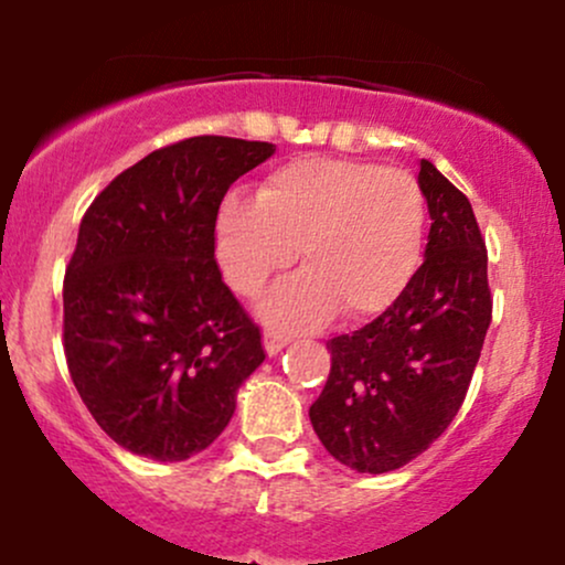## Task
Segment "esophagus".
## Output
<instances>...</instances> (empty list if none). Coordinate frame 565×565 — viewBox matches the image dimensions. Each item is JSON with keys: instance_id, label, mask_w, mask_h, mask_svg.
I'll return each instance as SVG.
<instances>
[{"instance_id": "esophagus-1", "label": "esophagus", "mask_w": 565, "mask_h": 565, "mask_svg": "<svg viewBox=\"0 0 565 565\" xmlns=\"http://www.w3.org/2000/svg\"><path fill=\"white\" fill-rule=\"evenodd\" d=\"M263 344H265V352L268 355H276V352H281L284 348L289 344V337L281 334V331H274V329H265L263 334Z\"/></svg>"}]
</instances>
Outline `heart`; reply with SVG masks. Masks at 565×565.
Listing matches in <instances>:
<instances>
[{"label":"heart","mask_w":565,"mask_h":565,"mask_svg":"<svg viewBox=\"0 0 565 565\" xmlns=\"http://www.w3.org/2000/svg\"><path fill=\"white\" fill-rule=\"evenodd\" d=\"M426 244V202L411 173L312 154L278 166L255 200L228 196L215 223V253L231 289L260 297L302 257L305 270L263 305L284 331L316 329L339 310L379 316L416 278Z\"/></svg>","instance_id":"1"}]
</instances>
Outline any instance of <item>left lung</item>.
<instances>
[{
    "mask_svg": "<svg viewBox=\"0 0 565 565\" xmlns=\"http://www.w3.org/2000/svg\"><path fill=\"white\" fill-rule=\"evenodd\" d=\"M426 260L392 308L326 342L331 371L310 424L339 463L386 473L418 458L463 405L492 321L487 244L468 196L429 160Z\"/></svg>",
    "mask_w": 565,
    "mask_h": 565,
    "instance_id": "1",
    "label": "left lung"
}]
</instances>
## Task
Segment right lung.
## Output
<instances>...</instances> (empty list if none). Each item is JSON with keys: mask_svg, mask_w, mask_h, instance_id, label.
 I'll use <instances>...</instances> for the list:
<instances>
[{"mask_svg": "<svg viewBox=\"0 0 565 565\" xmlns=\"http://www.w3.org/2000/svg\"><path fill=\"white\" fill-rule=\"evenodd\" d=\"M268 141L192 136L149 152L81 217L63 281L67 371L99 429L154 460L221 437L263 334L215 260V221Z\"/></svg>", "mask_w": 565, "mask_h": 565, "instance_id": "obj_1", "label": "right lung"}]
</instances>
